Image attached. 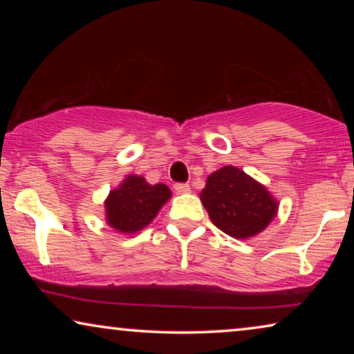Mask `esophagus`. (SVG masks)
Returning <instances> with one entry per match:
<instances>
[{
	"label": "esophagus",
	"mask_w": 354,
	"mask_h": 354,
	"mask_svg": "<svg viewBox=\"0 0 354 354\" xmlns=\"http://www.w3.org/2000/svg\"><path fill=\"white\" fill-rule=\"evenodd\" d=\"M174 190L177 193H190V185H188V183H176V185H174Z\"/></svg>",
	"instance_id": "34e87169"
}]
</instances>
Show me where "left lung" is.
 I'll return each mask as SVG.
<instances>
[{"mask_svg": "<svg viewBox=\"0 0 354 354\" xmlns=\"http://www.w3.org/2000/svg\"><path fill=\"white\" fill-rule=\"evenodd\" d=\"M200 198L212 224L236 240L261 234L279 211L272 193L235 166L212 172Z\"/></svg>", "mask_w": 354, "mask_h": 354, "instance_id": "obj_1", "label": "left lung"}]
</instances>
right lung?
<instances>
[{
    "mask_svg": "<svg viewBox=\"0 0 354 354\" xmlns=\"http://www.w3.org/2000/svg\"><path fill=\"white\" fill-rule=\"evenodd\" d=\"M171 196V188L164 183L151 185L145 177L130 174L104 200L106 224L119 234H137L153 222Z\"/></svg>",
    "mask_w": 354,
    "mask_h": 354,
    "instance_id": "1",
    "label": "right lung"
}]
</instances>
